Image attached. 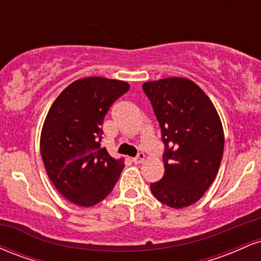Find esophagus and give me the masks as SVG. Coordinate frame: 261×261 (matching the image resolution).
<instances>
[{
    "label": "esophagus",
    "mask_w": 261,
    "mask_h": 261,
    "mask_svg": "<svg viewBox=\"0 0 261 261\" xmlns=\"http://www.w3.org/2000/svg\"><path fill=\"white\" fill-rule=\"evenodd\" d=\"M145 153H139L137 154V157H135V158H133V162L135 164H140V163H142L143 161H145Z\"/></svg>",
    "instance_id": "1"
}]
</instances>
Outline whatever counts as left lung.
<instances>
[{"mask_svg":"<svg viewBox=\"0 0 261 261\" xmlns=\"http://www.w3.org/2000/svg\"><path fill=\"white\" fill-rule=\"evenodd\" d=\"M166 145L164 175L152 194L173 208L193 205L216 178L224 148L222 122L214 103L191 80L169 77L143 83Z\"/></svg>","mask_w":261,"mask_h":261,"instance_id":"left-lung-1","label":"left lung"}]
</instances>
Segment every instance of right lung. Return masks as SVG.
Returning <instances> with one entry per match:
<instances>
[{
    "label": "right lung",
    "mask_w": 261,
    "mask_h": 261,
    "mask_svg": "<svg viewBox=\"0 0 261 261\" xmlns=\"http://www.w3.org/2000/svg\"><path fill=\"white\" fill-rule=\"evenodd\" d=\"M130 85L104 77L77 80L60 93L45 118L40 154L45 170L68 201L91 207L112 193L124 158L101 147L104 118Z\"/></svg>",
    "instance_id": "1"
}]
</instances>
